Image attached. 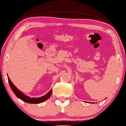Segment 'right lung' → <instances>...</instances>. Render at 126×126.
I'll return each mask as SVG.
<instances>
[{
    "label": "right lung",
    "mask_w": 126,
    "mask_h": 126,
    "mask_svg": "<svg viewBox=\"0 0 126 126\" xmlns=\"http://www.w3.org/2000/svg\"><path fill=\"white\" fill-rule=\"evenodd\" d=\"M8 81H9V84L10 87H11V89H12L13 92L15 94L16 96L18 98L20 99L23 101L24 102L27 103H29V104H40V103L46 101L47 99L49 98V97L51 95L52 93V89H51L47 94H45L43 96L40 97H30L28 96L25 95V94H24L23 93L21 92L19 90H18L15 86L14 85L13 83H12L11 80H10L9 77L8 76Z\"/></svg>",
    "instance_id": "add662e5"
}]
</instances>
